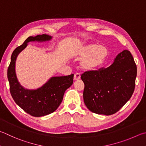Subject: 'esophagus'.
I'll return each instance as SVG.
<instances>
[{"instance_id":"34e87169","label":"esophagus","mask_w":146,"mask_h":146,"mask_svg":"<svg viewBox=\"0 0 146 146\" xmlns=\"http://www.w3.org/2000/svg\"><path fill=\"white\" fill-rule=\"evenodd\" d=\"M80 78V73H76L75 74V75H74V80H78Z\"/></svg>"}]
</instances>
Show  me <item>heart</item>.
I'll use <instances>...</instances> for the list:
<instances>
[{"label":"heart","mask_w":146,"mask_h":146,"mask_svg":"<svg viewBox=\"0 0 146 146\" xmlns=\"http://www.w3.org/2000/svg\"><path fill=\"white\" fill-rule=\"evenodd\" d=\"M108 55V49L104 46L90 44L82 48L78 57L84 58L81 62L82 68L86 70L98 69L104 64Z\"/></svg>","instance_id":"obj_1"}]
</instances>
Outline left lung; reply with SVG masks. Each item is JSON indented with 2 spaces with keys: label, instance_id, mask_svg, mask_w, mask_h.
<instances>
[{
  "label": "left lung",
  "instance_id": "8db88e82",
  "mask_svg": "<svg viewBox=\"0 0 146 146\" xmlns=\"http://www.w3.org/2000/svg\"><path fill=\"white\" fill-rule=\"evenodd\" d=\"M137 65L128 50L119 54L108 68L86 71L84 101L89 110L98 114L112 115L131 98L135 87Z\"/></svg>",
  "mask_w": 146,
  "mask_h": 146
}]
</instances>
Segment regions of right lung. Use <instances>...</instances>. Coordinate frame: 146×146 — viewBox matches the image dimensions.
I'll return each mask as SVG.
<instances>
[{
  "label": "right lung",
  "instance_id": "add662e5",
  "mask_svg": "<svg viewBox=\"0 0 146 146\" xmlns=\"http://www.w3.org/2000/svg\"><path fill=\"white\" fill-rule=\"evenodd\" d=\"M51 38L47 34L29 37L22 45L13 51L7 69V78L12 98L20 108L34 117L46 115L56 110L62 102L65 91L73 82V74L52 77L36 90L25 89L18 82L15 73V61L18 54L27 46L29 41H45Z\"/></svg>",
  "mask_w": 146,
  "mask_h": 146
}]
</instances>
